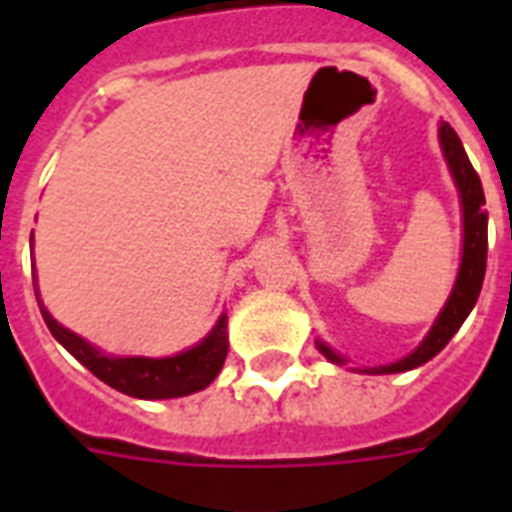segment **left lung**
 Instances as JSON below:
<instances>
[{"mask_svg": "<svg viewBox=\"0 0 512 512\" xmlns=\"http://www.w3.org/2000/svg\"><path fill=\"white\" fill-rule=\"evenodd\" d=\"M438 143L444 151L446 167L452 172V180L460 193V209H462V257L460 271L454 279V287L449 292V300L444 303L441 313L433 321V327L412 353H406L404 358H398L393 364L385 366H361L358 372L364 374H396L417 369L433 356H438L446 348V342L457 335V329L462 327V321L468 319L473 305H476L481 287H484L486 273V249H489V236H486V225H489V215H486V199L481 180H478L473 164H470L462 140L457 138V132L446 122L438 124ZM316 348L321 350V356H327L332 364L342 366L348 358L340 356L337 350H332L327 342L316 340Z\"/></svg>", "mask_w": 512, "mask_h": 512, "instance_id": "8db88e82", "label": "left lung"}]
</instances>
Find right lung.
Masks as SVG:
<instances>
[{
    "label": "right lung",
    "instance_id": "add662e5",
    "mask_svg": "<svg viewBox=\"0 0 512 512\" xmlns=\"http://www.w3.org/2000/svg\"><path fill=\"white\" fill-rule=\"evenodd\" d=\"M31 255H34V231H31ZM34 279H36V265ZM36 303L42 311V319L52 337L71 353V356L90 369L98 380L111 385L119 393H127L132 398H146V401H159V398H180L199 393L215 380L228 356V316L220 313L215 327L209 335L199 340L193 348L180 350L175 356L151 358V356H111L106 350L95 348L92 342L79 337L76 332L66 329L63 324L52 319V313L44 308L39 287L34 284Z\"/></svg>",
    "mask_w": 512,
    "mask_h": 512
}]
</instances>
